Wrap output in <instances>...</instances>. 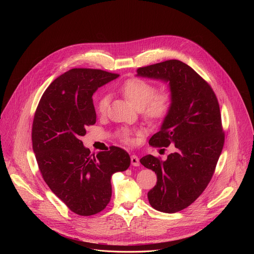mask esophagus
<instances>
[{"mask_svg": "<svg viewBox=\"0 0 254 254\" xmlns=\"http://www.w3.org/2000/svg\"><path fill=\"white\" fill-rule=\"evenodd\" d=\"M130 162H131V165L134 166V167L139 166V160H138V158L135 155H132L130 157Z\"/></svg>", "mask_w": 254, "mask_h": 254, "instance_id": "obj_1", "label": "esophagus"}]
</instances>
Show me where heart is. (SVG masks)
Listing matches in <instances>:
<instances>
[{
    "mask_svg": "<svg viewBox=\"0 0 254 254\" xmlns=\"http://www.w3.org/2000/svg\"><path fill=\"white\" fill-rule=\"evenodd\" d=\"M120 91L137 108L148 122L157 124L164 121L173 106V94L169 90L157 91V87L140 78H131L120 86ZM111 95L102 93L96 100V110L100 115L107 112ZM118 137L125 143L131 142L132 131L129 128H121Z\"/></svg>",
    "mask_w": 254,
    "mask_h": 254,
    "instance_id": "obj_1",
    "label": "heart"
}]
</instances>
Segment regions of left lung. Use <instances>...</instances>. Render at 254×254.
<instances>
[{"label": "left lung", "mask_w": 254, "mask_h": 254, "mask_svg": "<svg viewBox=\"0 0 254 254\" xmlns=\"http://www.w3.org/2000/svg\"><path fill=\"white\" fill-rule=\"evenodd\" d=\"M136 72L137 76L169 82L173 94L171 112L149 143L175 146V152L166 161L147 155L139 162L157 174V185L148 193L151 206L165 213L179 212L206 189L221 155L225 134L219 103L209 83L180 60L139 67Z\"/></svg>", "instance_id": "8db88e82"}]
</instances>
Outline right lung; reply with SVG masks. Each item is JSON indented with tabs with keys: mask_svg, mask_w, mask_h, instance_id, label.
Listing matches in <instances>:
<instances>
[{
	"mask_svg": "<svg viewBox=\"0 0 254 254\" xmlns=\"http://www.w3.org/2000/svg\"><path fill=\"white\" fill-rule=\"evenodd\" d=\"M117 77L100 69H70L48 86L35 112L32 143L41 175L51 191L80 216L107 206L113 174L130 165L125 150L113 146L94 155L80 139L96 123L93 93Z\"/></svg>",
	"mask_w": 254,
	"mask_h": 254,
	"instance_id": "1",
	"label": "right lung"
}]
</instances>
